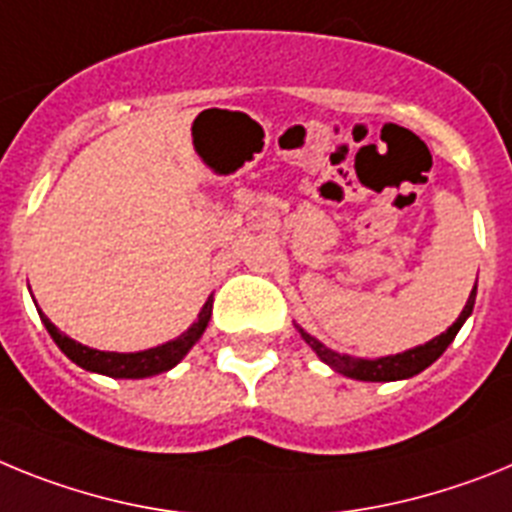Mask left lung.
<instances>
[{
	"label": "left lung",
	"instance_id": "8db88e82",
	"mask_svg": "<svg viewBox=\"0 0 512 512\" xmlns=\"http://www.w3.org/2000/svg\"><path fill=\"white\" fill-rule=\"evenodd\" d=\"M474 299H477V286L471 288L469 301H466L464 311H461L459 319H456V322H453L446 332H441L438 337H433L430 342H425V345H417V348L404 350V353H397V355H386V358H376V361H366V358H350V355H340V353H335V350L324 348L317 337H311L309 332H304L301 327H299V332H301V337L306 340V345H309V348L319 355V361H324L330 368H335L337 373L348 376V379H355V381L410 379V376L425 371L430 363H435L443 353H446V348L453 342L456 332L461 330V324L469 319L471 309H474Z\"/></svg>",
	"mask_w": 512,
	"mask_h": 512
}]
</instances>
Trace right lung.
I'll list each match as a JSON object with an SVG mask.
<instances>
[{
    "instance_id": "obj_1",
    "label": "right lung",
    "mask_w": 512,
    "mask_h": 512,
    "mask_svg": "<svg viewBox=\"0 0 512 512\" xmlns=\"http://www.w3.org/2000/svg\"><path fill=\"white\" fill-rule=\"evenodd\" d=\"M213 299H208L203 304L201 314L188 327V332H182L175 340L164 342L159 348L141 350V353H105V350L87 348L82 342L71 340L64 332H59V327L51 322V319L38 309L41 314V322L46 324L48 335L53 337V342L59 345L61 353L69 358V361L77 363L79 368L92 373H105V376H113V379H146V376H157V373L170 371L177 363L188 355V350L193 348L195 342L201 340V335L206 332L208 319H211Z\"/></svg>"
}]
</instances>
